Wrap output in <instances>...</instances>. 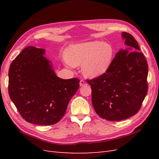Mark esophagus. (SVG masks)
<instances>
[{
  "label": "esophagus",
  "mask_w": 159,
  "mask_h": 159,
  "mask_svg": "<svg viewBox=\"0 0 159 159\" xmlns=\"http://www.w3.org/2000/svg\"><path fill=\"white\" fill-rule=\"evenodd\" d=\"M87 85V83H86L85 81L81 80L80 81V85L81 86V87H82V86H84V85Z\"/></svg>",
  "instance_id": "esophagus-1"
}]
</instances>
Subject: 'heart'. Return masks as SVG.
<instances>
[{
    "mask_svg": "<svg viewBox=\"0 0 159 159\" xmlns=\"http://www.w3.org/2000/svg\"><path fill=\"white\" fill-rule=\"evenodd\" d=\"M114 50L112 46L94 41L71 44L65 52V63L69 67L81 66L84 75L95 78L106 73L112 64Z\"/></svg>",
    "mask_w": 159,
    "mask_h": 159,
    "instance_id": "1",
    "label": "heart"
}]
</instances>
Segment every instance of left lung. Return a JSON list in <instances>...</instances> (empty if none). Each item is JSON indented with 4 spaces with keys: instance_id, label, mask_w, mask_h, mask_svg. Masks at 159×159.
I'll return each mask as SVG.
<instances>
[{
    "instance_id": "8db88e82",
    "label": "left lung",
    "mask_w": 159,
    "mask_h": 159,
    "mask_svg": "<svg viewBox=\"0 0 159 159\" xmlns=\"http://www.w3.org/2000/svg\"><path fill=\"white\" fill-rule=\"evenodd\" d=\"M126 48L119 50L106 73L88 81L95 112L108 121H121L135 115L145 99L148 64L133 36L122 32Z\"/></svg>"
}]
</instances>
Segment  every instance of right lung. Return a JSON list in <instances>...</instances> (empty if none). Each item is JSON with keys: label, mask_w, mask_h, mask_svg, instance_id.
<instances>
[{"label": "right lung", "mask_w": 159, "mask_h": 159, "mask_svg": "<svg viewBox=\"0 0 159 159\" xmlns=\"http://www.w3.org/2000/svg\"><path fill=\"white\" fill-rule=\"evenodd\" d=\"M45 52L31 46L16 56L8 71V93L25 121L50 125L65 115L80 80L57 77Z\"/></svg>", "instance_id": "obj_1"}]
</instances>
